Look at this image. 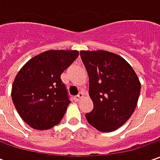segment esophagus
I'll return each mask as SVG.
<instances>
[{"mask_svg": "<svg viewBox=\"0 0 160 160\" xmlns=\"http://www.w3.org/2000/svg\"><path fill=\"white\" fill-rule=\"evenodd\" d=\"M83 97V92H80L78 95L75 96V97H74V101H75V102H79V101H80V100H81Z\"/></svg>", "mask_w": 160, "mask_h": 160, "instance_id": "34e87169", "label": "esophagus"}]
</instances>
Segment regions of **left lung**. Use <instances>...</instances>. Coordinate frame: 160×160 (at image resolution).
<instances>
[{
	"mask_svg": "<svg viewBox=\"0 0 160 160\" xmlns=\"http://www.w3.org/2000/svg\"><path fill=\"white\" fill-rule=\"evenodd\" d=\"M81 58L89 77V94L93 109L85 115L90 125L100 132H112L133 113L141 92L135 71L116 53L81 51Z\"/></svg>",
	"mask_w": 160,
	"mask_h": 160,
	"instance_id": "left-lung-1",
	"label": "left lung"
}]
</instances>
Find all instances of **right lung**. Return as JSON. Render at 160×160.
Returning a JSON list of instances; mask_svg holds the SVG:
<instances>
[{
  "label": "right lung",
  "mask_w": 160,
  "mask_h": 160,
  "mask_svg": "<svg viewBox=\"0 0 160 160\" xmlns=\"http://www.w3.org/2000/svg\"><path fill=\"white\" fill-rule=\"evenodd\" d=\"M78 55V51H47L29 59L18 71L11 97L28 126L42 131L61 121L70 101L60 76Z\"/></svg>",
  "instance_id": "obj_1"
}]
</instances>
